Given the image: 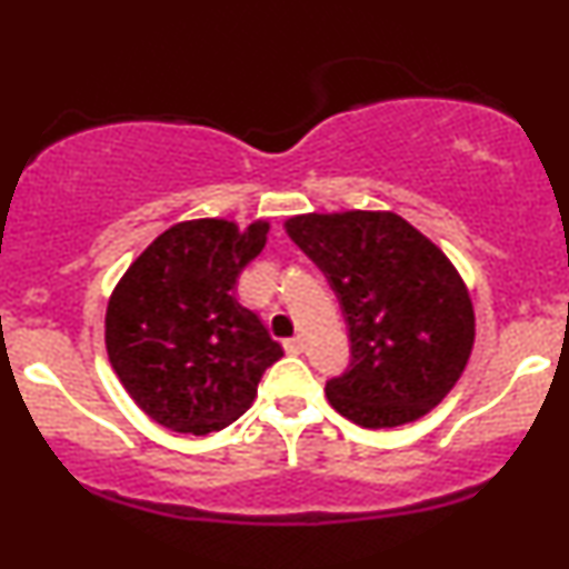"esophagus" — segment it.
Instances as JSON below:
<instances>
[{"label":"esophagus","instance_id":"34e87169","mask_svg":"<svg viewBox=\"0 0 569 569\" xmlns=\"http://www.w3.org/2000/svg\"><path fill=\"white\" fill-rule=\"evenodd\" d=\"M283 348H286V352H291V356H299V352L305 350V339H302V337H291V339H286Z\"/></svg>","mask_w":569,"mask_h":569}]
</instances>
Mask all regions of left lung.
<instances>
[{
	"mask_svg": "<svg viewBox=\"0 0 569 569\" xmlns=\"http://www.w3.org/2000/svg\"><path fill=\"white\" fill-rule=\"evenodd\" d=\"M286 232L329 280L350 363L326 398L361 428L420 420L455 388L473 348V305L455 264L390 211L305 213Z\"/></svg>",
	"mask_w": 569,
	"mask_h": 569,
	"instance_id": "left-lung-1",
	"label": "left lung"
}]
</instances>
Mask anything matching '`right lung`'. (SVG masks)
I'll return each mask as SVG.
<instances>
[{"mask_svg":"<svg viewBox=\"0 0 569 569\" xmlns=\"http://www.w3.org/2000/svg\"><path fill=\"white\" fill-rule=\"evenodd\" d=\"M270 224L227 219L173 224L128 267L107 307L109 363L160 426L206 436L251 407L283 348L234 297Z\"/></svg>","mask_w":569,"mask_h":569,"instance_id":"add662e5","label":"right lung"}]
</instances>
